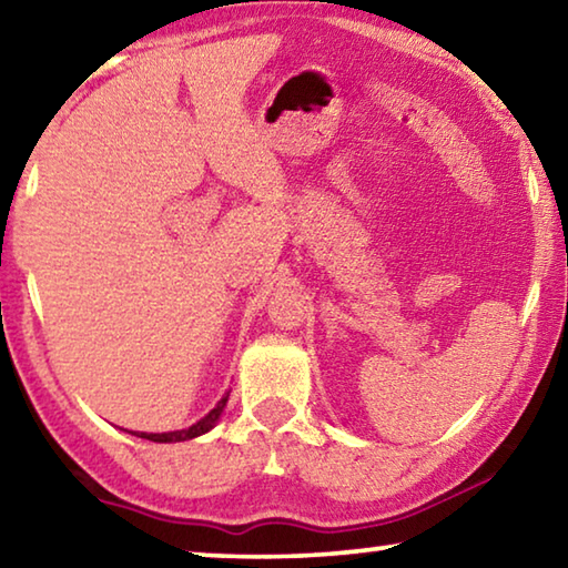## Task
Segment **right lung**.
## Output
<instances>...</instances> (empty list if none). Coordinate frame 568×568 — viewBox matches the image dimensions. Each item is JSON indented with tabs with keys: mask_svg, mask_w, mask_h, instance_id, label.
Masks as SVG:
<instances>
[{
	"mask_svg": "<svg viewBox=\"0 0 568 568\" xmlns=\"http://www.w3.org/2000/svg\"><path fill=\"white\" fill-rule=\"evenodd\" d=\"M227 398H223L217 403V406L207 413L203 420H197L195 426H190L185 430H170V434H138L140 438H148V440H155V444H172V440H187V438H195V436H203L207 434L210 428L215 426V420L220 418V413H223Z\"/></svg>",
	"mask_w": 568,
	"mask_h": 568,
	"instance_id": "right-lung-1",
	"label": "right lung"
}]
</instances>
